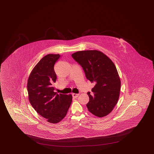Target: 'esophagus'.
<instances>
[{
  "label": "esophagus",
  "instance_id": "esophagus-1",
  "mask_svg": "<svg viewBox=\"0 0 154 154\" xmlns=\"http://www.w3.org/2000/svg\"><path fill=\"white\" fill-rule=\"evenodd\" d=\"M79 95V94H72V97H74V98H76V97H78Z\"/></svg>",
  "mask_w": 154,
  "mask_h": 154
}]
</instances>
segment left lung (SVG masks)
<instances>
[{
  "label": "left lung",
  "mask_w": 154,
  "mask_h": 154,
  "mask_svg": "<svg viewBox=\"0 0 154 154\" xmlns=\"http://www.w3.org/2000/svg\"><path fill=\"white\" fill-rule=\"evenodd\" d=\"M72 56L82 66L86 78L95 84L91 90L94 95L88 93V111L98 117L108 115L118 102L121 90V80L115 64L97 50L79 51Z\"/></svg>",
  "instance_id": "1"
}]
</instances>
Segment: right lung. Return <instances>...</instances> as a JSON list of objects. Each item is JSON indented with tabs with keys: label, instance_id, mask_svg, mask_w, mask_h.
<instances>
[{
	"label": "right lung",
	"instance_id": "1",
	"mask_svg": "<svg viewBox=\"0 0 154 154\" xmlns=\"http://www.w3.org/2000/svg\"><path fill=\"white\" fill-rule=\"evenodd\" d=\"M60 56L49 54L43 57L32 69L27 81L31 105L51 123H57L66 117L72 102V95L54 92L57 75L54 66Z\"/></svg>",
	"mask_w": 154,
	"mask_h": 154
}]
</instances>
